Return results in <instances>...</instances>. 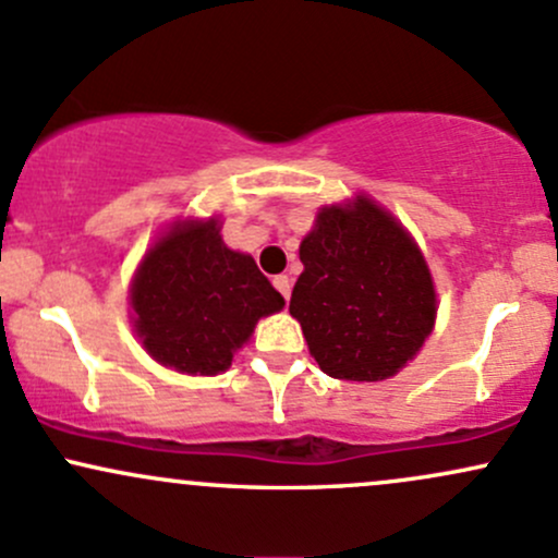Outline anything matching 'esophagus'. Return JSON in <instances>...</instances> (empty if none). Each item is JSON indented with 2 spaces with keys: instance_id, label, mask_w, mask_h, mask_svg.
<instances>
[{
  "instance_id": "34e87169",
  "label": "esophagus",
  "mask_w": 558,
  "mask_h": 558,
  "mask_svg": "<svg viewBox=\"0 0 558 558\" xmlns=\"http://www.w3.org/2000/svg\"><path fill=\"white\" fill-rule=\"evenodd\" d=\"M272 283H275V289L280 291V296H283L286 302H289V299H291V280H289V275H278V278H275Z\"/></svg>"
}]
</instances>
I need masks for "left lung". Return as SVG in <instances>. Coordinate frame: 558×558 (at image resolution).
<instances>
[{
  "label": "left lung",
  "mask_w": 558,
  "mask_h": 558,
  "mask_svg": "<svg viewBox=\"0 0 558 558\" xmlns=\"http://www.w3.org/2000/svg\"><path fill=\"white\" fill-rule=\"evenodd\" d=\"M299 259L289 312L328 376L384 381L432 333L437 299L424 256L371 198L317 214Z\"/></svg>",
  "instance_id": "1"
}]
</instances>
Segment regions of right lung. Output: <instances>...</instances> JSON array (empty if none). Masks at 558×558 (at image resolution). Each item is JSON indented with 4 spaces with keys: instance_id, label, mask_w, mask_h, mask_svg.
I'll list each match as a JSON object with an SVG mask.
<instances>
[{
    "instance_id": "right-lung-1",
    "label": "right lung",
    "mask_w": 558,
    "mask_h": 558,
    "mask_svg": "<svg viewBox=\"0 0 558 558\" xmlns=\"http://www.w3.org/2000/svg\"><path fill=\"white\" fill-rule=\"evenodd\" d=\"M283 304L248 254L225 246L217 219L177 225L145 254L132 283L145 349L193 376L228 371L256 320Z\"/></svg>"
}]
</instances>
